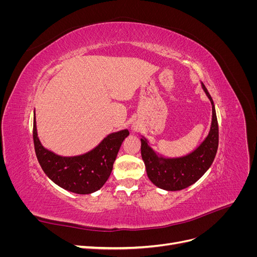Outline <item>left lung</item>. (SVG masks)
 <instances>
[{
	"label": "left lung",
	"instance_id": "8db88e82",
	"mask_svg": "<svg viewBox=\"0 0 257 257\" xmlns=\"http://www.w3.org/2000/svg\"><path fill=\"white\" fill-rule=\"evenodd\" d=\"M203 89L212 105V122L209 135L196 150L178 159L159 158L146 139L142 138V158L151 182L166 191H180L195 183L211 166L219 147V125L213 100L205 85Z\"/></svg>",
	"mask_w": 257,
	"mask_h": 257
}]
</instances>
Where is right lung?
Returning <instances> with one entry per match:
<instances>
[{"label": "right lung", "instance_id": "add662e5", "mask_svg": "<svg viewBox=\"0 0 257 257\" xmlns=\"http://www.w3.org/2000/svg\"><path fill=\"white\" fill-rule=\"evenodd\" d=\"M127 130L108 135L95 149L79 157L63 158L42 146L37 137L34 115L33 141L36 158L44 173L61 188L76 194H90L99 190L109 178L116 154Z\"/></svg>", "mask_w": 257, "mask_h": 257}]
</instances>
